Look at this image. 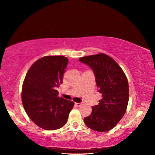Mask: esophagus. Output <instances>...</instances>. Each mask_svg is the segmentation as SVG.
<instances>
[{"mask_svg":"<svg viewBox=\"0 0 155 155\" xmlns=\"http://www.w3.org/2000/svg\"><path fill=\"white\" fill-rule=\"evenodd\" d=\"M76 105L77 107H80L81 105V104H80V103H76Z\"/></svg>","mask_w":155,"mask_h":155,"instance_id":"1","label":"esophagus"}]
</instances>
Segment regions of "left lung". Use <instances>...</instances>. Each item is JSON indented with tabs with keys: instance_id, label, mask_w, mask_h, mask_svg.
<instances>
[{
	"instance_id": "left-lung-1",
	"label": "left lung",
	"mask_w": 155,
	"mask_h": 155,
	"mask_svg": "<svg viewBox=\"0 0 155 155\" xmlns=\"http://www.w3.org/2000/svg\"><path fill=\"white\" fill-rule=\"evenodd\" d=\"M95 74L98 91L102 94L99 104L92 107L85 125L94 130L104 133L114 128L126 112L129 101V84L124 72L110 56L100 53L80 58Z\"/></svg>"
}]
</instances>
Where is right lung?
Listing matches in <instances>:
<instances>
[{
  "mask_svg": "<svg viewBox=\"0 0 155 155\" xmlns=\"http://www.w3.org/2000/svg\"><path fill=\"white\" fill-rule=\"evenodd\" d=\"M68 63L63 55L45 56L31 65L23 81V107L33 122L43 129L61 128L74 105L72 101L59 97L56 90L63 83Z\"/></svg>",
  "mask_w": 155,
  "mask_h": 155,
  "instance_id": "right-lung-1",
  "label": "right lung"
}]
</instances>
